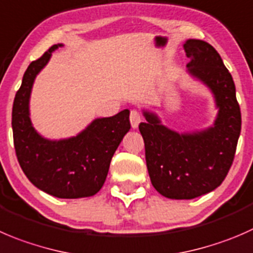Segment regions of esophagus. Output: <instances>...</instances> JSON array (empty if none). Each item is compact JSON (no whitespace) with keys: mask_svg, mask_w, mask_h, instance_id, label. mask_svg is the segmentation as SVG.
Instances as JSON below:
<instances>
[{"mask_svg":"<svg viewBox=\"0 0 253 253\" xmlns=\"http://www.w3.org/2000/svg\"><path fill=\"white\" fill-rule=\"evenodd\" d=\"M142 121V117L141 115H139V112L134 111V110H132L131 114H129V122H131V126L132 128H138V125L141 124Z\"/></svg>","mask_w":253,"mask_h":253,"instance_id":"obj_1","label":"esophagus"}]
</instances>
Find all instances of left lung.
I'll list each match as a JSON object with an SVG mask.
<instances>
[{"instance_id": "8db88e82", "label": "left lung", "mask_w": 253, "mask_h": 253, "mask_svg": "<svg viewBox=\"0 0 253 253\" xmlns=\"http://www.w3.org/2000/svg\"><path fill=\"white\" fill-rule=\"evenodd\" d=\"M190 59L188 74L211 91L217 109L212 126L179 132L162 125L154 112L143 110L139 124L152 185L169 199H194L224 181L234 161L241 132V111L231 74L209 43L188 39L183 44Z\"/></svg>"}]
</instances>
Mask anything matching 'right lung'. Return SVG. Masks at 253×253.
<instances>
[{
  "label": "right lung",
  "instance_id": "1",
  "mask_svg": "<svg viewBox=\"0 0 253 253\" xmlns=\"http://www.w3.org/2000/svg\"><path fill=\"white\" fill-rule=\"evenodd\" d=\"M54 44L32 61L22 79L12 109V129L17 159L33 185L60 199L92 197L104 185L110 163L125 134L131 128L129 111L95 119L77 136L48 139L33 127L29 112L32 87L51 53Z\"/></svg>",
  "mask_w": 253,
  "mask_h": 253
}]
</instances>
